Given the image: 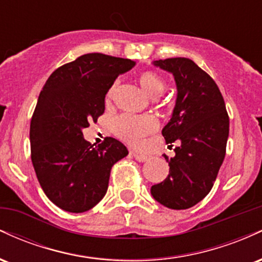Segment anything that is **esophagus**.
I'll return each mask as SVG.
<instances>
[{
	"label": "esophagus",
	"instance_id": "34e87169",
	"mask_svg": "<svg viewBox=\"0 0 262 262\" xmlns=\"http://www.w3.org/2000/svg\"><path fill=\"white\" fill-rule=\"evenodd\" d=\"M132 154H133L135 160L139 161V162H144V161L148 160V156L144 155V154H140V152H138V151H132Z\"/></svg>",
	"mask_w": 262,
	"mask_h": 262
}]
</instances>
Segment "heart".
<instances>
[{"label": "heart", "instance_id": "obj_1", "mask_svg": "<svg viewBox=\"0 0 262 262\" xmlns=\"http://www.w3.org/2000/svg\"><path fill=\"white\" fill-rule=\"evenodd\" d=\"M138 81H139L141 89L151 98L160 97L165 91V87H166L165 80L154 71H143L138 75ZM117 85L118 83L113 82L112 86L108 89L106 95L107 102H111L113 98ZM158 127V121L154 117L150 116L137 117L132 116V114H121V116L116 117L112 122L113 133L127 143L133 144V145H140L144 138L146 135L154 133Z\"/></svg>", "mask_w": 262, "mask_h": 262}]
</instances>
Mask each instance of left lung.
<instances>
[{
  "mask_svg": "<svg viewBox=\"0 0 262 262\" xmlns=\"http://www.w3.org/2000/svg\"><path fill=\"white\" fill-rule=\"evenodd\" d=\"M155 66L173 75L177 97L171 119L162 129L167 144L179 143L167 158L169 175L151 186V196L171 209H187L203 200L223 164L229 117L217 83L187 58L156 60Z\"/></svg>",
  "mask_w": 262,
  "mask_h": 262,
  "instance_id": "8db88e82",
  "label": "left lung"
}]
</instances>
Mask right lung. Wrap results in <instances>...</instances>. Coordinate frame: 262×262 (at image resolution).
I'll use <instances>...</instances> for the list:
<instances>
[{
	"instance_id": "obj_1",
	"label": "right lung",
	"mask_w": 262,
	"mask_h": 262,
	"mask_svg": "<svg viewBox=\"0 0 262 262\" xmlns=\"http://www.w3.org/2000/svg\"><path fill=\"white\" fill-rule=\"evenodd\" d=\"M134 66L129 59L85 54L56 69L40 91L29 132L32 162L44 193L66 212L93 208L106 194L112 166L128 155L111 137L93 148L82 129L97 122L108 89Z\"/></svg>"
}]
</instances>
